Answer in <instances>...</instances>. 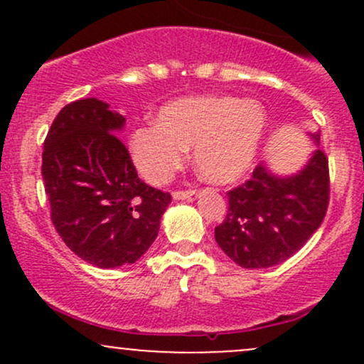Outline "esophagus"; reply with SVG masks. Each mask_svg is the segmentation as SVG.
<instances>
[{"mask_svg": "<svg viewBox=\"0 0 364 364\" xmlns=\"http://www.w3.org/2000/svg\"><path fill=\"white\" fill-rule=\"evenodd\" d=\"M196 195V190H178V191H174L173 193V198L174 200H186V198H191V196H195Z\"/></svg>", "mask_w": 364, "mask_h": 364, "instance_id": "esophagus-1", "label": "esophagus"}]
</instances>
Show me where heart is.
I'll use <instances>...</instances> for the list:
<instances>
[{
	"label": "heart",
	"instance_id": "heart-1",
	"mask_svg": "<svg viewBox=\"0 0 364 364\" xmlns=\"http://www.w3.org/2000/svg\"><path fill=\"white\" fill-rule=\"evenodd\" d=\"M265 129V107L255 99L183 97L166 104L156 124L133 132L129 152L141 176L162 185L181 168L186 150L195 147L198 173L215 185H228L252 171Z\"/></svg>",
	"mask_w": 364,
	"mask_h": 364
}]
</instances>
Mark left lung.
<instances>
[{"label": "left lung", "instance_id": "8db88e82", "mask_svg": "<svg viewBox=\"0 0 364 364\" xmlns=\"http://www.w3.org/2000/svg\"><path fill=\"white\" fill-rule=\"evenodd\" d=\"M311 139L318 145L320 135ZM328 195V159L320 149L291 176L258 164L248 181L228 193V215L215 228L217 245L243 269L279 265L320 228Z\"/></svg>", "mask_w": 364, "mask_h": 364}]
</instances>
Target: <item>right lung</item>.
I'll return each instance as SVG.
<instances>
[{
	"label": "right lung",
	"mask_w": 364,
	"mask_h": 364,
	"mask_svg": "<svg viewBox=\"0 0 364 364\" xmlns=\"http://www.w3.org/2000/svg\"><path fill=\"white\" fill-rule=\"evenodd\" d=\"M124 118L99 99L66 104L43 152V179L58 235L99 269L135 263L159 235L171 195L145 185L116 133Z\"/></svg>",
	"instance_id": "1"
}]
</instances>
